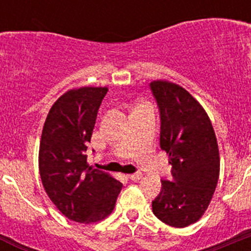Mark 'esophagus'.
Instances as JSON below:
<instances>
[{"label":"esophagus","instance_id":"1","mask_svg":"<svg viewBox=\"0 0 251 251\" xmlns=\"http://www.w3.org/2000/svg\"><path fill=\"white\" fill-rule=\"evenodd\" d=\"M129 179H132V181H139V179L142 178V174L141 172H137V174H132L129 175Z\"/></svg>","mask_w":251,"mask_h":251}]
</instances>
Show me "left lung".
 <instances>
[{"label": "left lung", "instance_id": "8db88e82", "mask_svg": "<svg viewBox=\"0 0 251 251\" xmlns=\"http://www.w3.org/2000/svg\"><path fill=\"white\" fill-rule=\"evenodd\" d=\"M161 119L159 146L172 166L171 179H162L152 201L153 214L174 227L196 223L211 201L220 174L214 128L200 103L177 84H150Z\"/></svg>", "mask_w": 251, "mask_h": 251}]
</instances>
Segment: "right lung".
Instances as JSON below:
<instances>
[{
    "label": "right lung",
    "instance_id": "1",
    "mask_svg": "<svg viewBox=\"0 0 251 251\" xmlns=\"http://www.w3.org/2000/svg\"><path fill=\"white\" fill-rule=\"evenodd\" d=\"M108 88L69 90L51 106L39 152L40 176L59 211L76 223L103 220L114 208L122 183L86 163L99 106Z\"/></svg>",
    "mask_w": 251,
    "mask_h": 251
}]
</instances>
